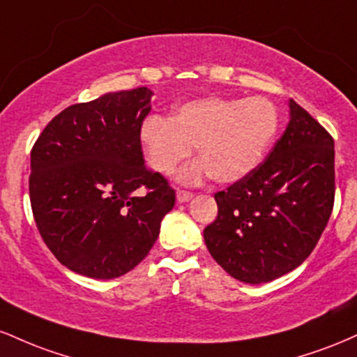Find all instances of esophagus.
Wrapping results in <instances>:
<instances>
[{
	"label": "esophagus",
	"mask_w": 357,
	"mask_h": 357,
	"mask_svg": "<svg viewBox=\"0 0 357 357\" xmlns=\"http://www.w3.org/2000/svg\"><path fill=\"white\" fill-rule=\"evenodd\" d=\"M192 196H195V195H192L191 191H186V190H178V191H176V198H178L179 203L190 202Z\"/></svg>",
	"instance_id": "obj_1"
}]
</instances>
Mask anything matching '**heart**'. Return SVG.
<instances>
[{"mask_svg":"<svg viewBox=\"0 0 357 357\" xmlns=\"http://www.w3.org/2000/svg\"><path fill=\"white\" fill-rule=\"evenodd\" d=\"M280 116L265 97H204L176 107L173 116H149L139 129L142 153L151 169L167 176L196 147L202 161L179 173L191 183L210 174L216 183H236L252 173L275 139Z\"/></svg>","mask_w":357,"mask_h":357,"instance_id":"obj_1","label":"heart"}]
</instances>
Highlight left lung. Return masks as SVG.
<instances>
[{
    "label": "left lung",
    "instance_id": "obj_1",
    "mask_svg": "<svg viewBox=\"0 0 357 357\" xmlns=\"http://www.w3.org/2000/svg\"><path fill=\"white\" fill-rule=\"evenodd\" d=\"M289 107L282 137L252 173L216 192L218 216L204 228L211 257L247 284L297 268L334 208V139L296 100Z\"/></svg>",
    "mask_w": 357,
    "mask_h": 357
}]
</instances>
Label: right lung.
Returning <instances> with one entry per match:
<instances>
[{"label":"right lung","mask_w":357,"mask_h":357,"mask_svg":"<svg viewBox=\"0 0 357 357\" xmlns=\"http://www.w3.org/2000/svg\"><path fill=\"white\" fill-rule=\"evenodd\" d=\"M149 89L73 104L48 122L31 149L30 203L56 260L90 278H116L153 248L176 192L144 165L139 129Z\"/></svg>","instance_id":"add662e5"}]
</instances>
